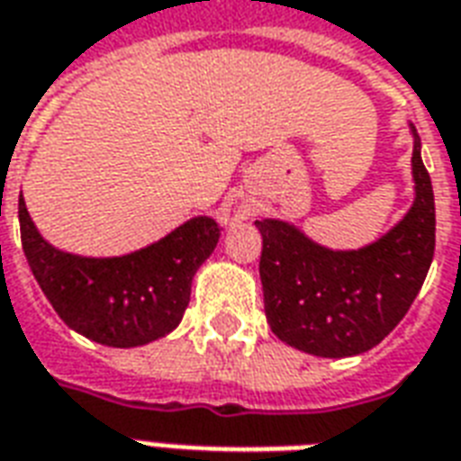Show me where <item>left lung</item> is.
<instances>
[{
	"instance_id": "left-lung-1",
	"label": "left lung",
	"mask_w": 461,
	"mask_h": 461,
	"mask_svg": "<svg viewBox=\"0 0 461 461\" xmlns=\"http://www.w3.org/2000/svg\"><path fill=\"white\" fill-rule=\"evenodd\" d=\"M413 133L411 209L357 250H330L294 223L262 218L259 279L265 316L286 345L316 357H352L386 338L420 292L435 255V196Z\"/></svg>"
}]
</instances>
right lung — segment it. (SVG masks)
Segmentation results:
<instances>
[{
  "label": "right lung",
  "mask_w": 461,
  "mask_h": 461,
  "mask_svg": "<svg viewBox=\"0 0 461 461\" xmlns=\"http://www.w3.org/2000/svg\"><path fill=\"white\" fill-rule=\"evenodd\" d=\"M19 226L31 272L55 313L75 333L109 348H140L172 333L189 306L196 269L221 238L213 218L196 216L136 252L85 258L48 243L23 196Z\"/></svg>",
  "instance_id": "add662e5"
}]
</instances>
